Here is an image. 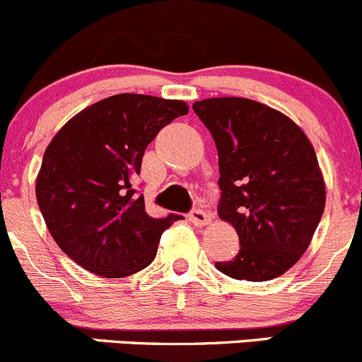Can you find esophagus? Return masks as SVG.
<instances>
[{"label":"esophagus","mask_w":362,"mask_h":362,"mask_svg":"<svg viewBox=\"0 0 362 362\" xmlns=\"http://www.w3.org/2000/svg\"><path fill=\"white\" fill-rule=\"evenodd\" d=\"M189 221L194 226H206L210 222V215L206 211L196 208V210H191V214H189Z\"/></svg>","instance_id":"1"}]
</instances>
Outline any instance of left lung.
<instances>
[{
	"instance_id": "left-lung-1",
	"label": "left lung",
	"mask_w": 362,
	"mask_h": 362,
	"mask_svg": "<svg viewBox=\"0 0 362 362\" xmlns=\"http://www.w3.org/2000/svg\"><path fill=\"white\" fill-rule=\"evenodd\" d=\"M192 110L218 152V217L235 226L240 250L215 262L224 275L266 282L308 249L326 187L306 134L284 113L247 98H210Z\"/></svg>"
}]
</instances>
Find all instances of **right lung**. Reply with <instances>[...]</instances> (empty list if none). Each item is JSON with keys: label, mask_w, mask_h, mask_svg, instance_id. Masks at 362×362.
<instances>
[{"label": "right lung", "mask_w": 362, "mask_h": 362, "mask_svg": "<svg viewBox=\"0 0 362 362\" xmlns=\"http://www.w3.org/2000/svg\"><path fill=\"white\" fill-rule=\"evenodd\" d=\"M187 105L145 94H115L73 117L43 154L36 199L59 249L87 272L133 275L156 257L164 229L184 218H154L134 189L145 148Z\"/></svg>", "instance_id": "1"}]
</instances>
